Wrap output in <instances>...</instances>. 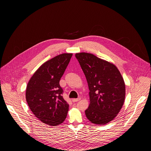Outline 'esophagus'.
<instances>
[{
  "instance_id": "esophagus-1",
  "label": "esophagus",
  "mask_w": 151,
  "mask_h": 151,
  "mask_svg": "<svg viewBox=\"0 0 151 151\" xmlns=\"http://www.w3.org/2000/svg\"><path fill=\"white\" fill-rule=\"evenodd\" d=\"M81 100V98L79 97V98H78V99H73L72 100V101H73V102H77V101H79V100Z\"/></svg>"
}]
</instances>
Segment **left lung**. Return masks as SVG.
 <instances>
[{"label": "left lung", "instance_id": "8db88e82", "mask_svg": "<svg viewBox=\"0 0 151 151\" xmlns=\"http://www.w3.org/2000/svg\"><path fill=\"white\" fill-rule=\"evenodd\" d=\"M75 55L89 89L86 117L95 124H105L114 120L123 105L126 88L122 76L113 63L94 54L80 52Z\"/></svg>", "mask_w": 151, "mask_h": 151}]
</instances>
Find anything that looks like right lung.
I'll return each instance as SVG.
<instances>
[{
    "instance_id": "right-lung-1",
    "label": "right lung",
    "mask_w": 151,
    "mask_h": 151,
    "mask_svg": "<svg viewBox=\"0 0 151 151\" xmlns=\"http://www.w3.org/2000/svg\"><path fill=\"white\" fill-rule=\"evenodd\" d=\"M73 55H58L42 64L28 83L26 100L29 108L42 122L50 126L62 123L69 105L63 98L59 82Z\"/></svg>"
}]
</instances>
